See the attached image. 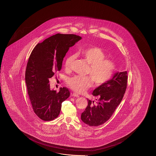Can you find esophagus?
<instances>
[{
    "mask_svg": "<svg viewBox=\"0 0 156 156\" xmlns=\"http://www.w3.org/2000/svg\"><path fill=\"white\" fill-rule=\"evenodd\" d=\"M71 96H73V97H80L79 95L77 94H76V93H71Z\"/></svg>",
    "mask_w": 156,
    "mask_h": 156,
    "instance_id": "obj_1",
    "label": "esophagus"
}]
</instances>
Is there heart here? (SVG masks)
I'll return each mask as SVG.
<instances>
[{"label": "heart", "instance_id": "obj_1", "mask_svg": "<svg viewBox=\"0 0 156 156\" xmlns=\"http://www.w3.org/2000/svg\"><path fill=\"white\" fill-rule=\"evenodd\" d=\"M80 54L90 65L87 74L91 77L95 85H103L111 79L115 70V65L113 61L105 58L106 54L101 48L87 47L80 50ZM75 58L73 54L66 58L65 62L66 69H70ZM92 79L89 76H74L68 79L67 83L71 90L82 93L91 87Z\"/></svg>", "mask_w": 156, "mask_h": 156}]
</instances>
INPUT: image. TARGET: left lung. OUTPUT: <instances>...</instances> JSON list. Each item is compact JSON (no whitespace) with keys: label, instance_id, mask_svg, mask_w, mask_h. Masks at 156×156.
I'll return each instance as SVG.
<instances>
[{"label":"left lung","instance_id":"left-lung-1","mask_svg":"<svg viewBox=\"0 0 156 156\" xmlns=\"http://www.w3.org/2000/svg\"><path fill=\"white\" fill-rule=\"evenodd\" d=\"M128 84V73H117L113 78L96 88L92 94L98 102L87 99L88 105L81 119L90 126H97L109 120L121 103Z\"/></svg>","mask_w":156,"mask_h":156}]
</instances>
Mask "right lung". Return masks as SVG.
Here are the masks:
<instances>
[{"instance_id":"1","label":"right lung","mask_w":156,"mask_h":156,"mask_svg":"<svg viewBox=\"0 0 156 156\" xmlns=\"http://www.w3.org/2000/svg\"><path fill=\"white\" fill-rule=\"evenodd\" d=\"M82 38L75 34H57L38 43L28 58L25 80L34 112L43 121H52L61 112L62 103L70 96L68 88L50 89L49 78L61 70L70 47Z\"/></svg>"}]
</instances>
